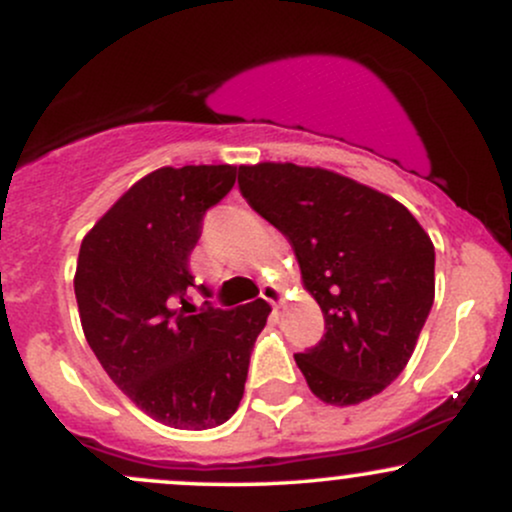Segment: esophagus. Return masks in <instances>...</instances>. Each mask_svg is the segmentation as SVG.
I'll return each instance as SVG.
<instances>
[{
  "label": "esophagus",
  "instance_id": "1",
  "mask_svg": "<svg viewBox=\"0 0 512 512\" xmlns=\"http://www.w3.org/2000/svg\"><path fill=\"white\" fill-rule=\"evenodd\" d=\"M262 298L267 303H272L274 308H279L281 301H284V293H281V289L276 284H262Z\"/></svg>",
  "mask_w": 512,
  "mask_h": 512
}]
</instances>
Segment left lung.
Here are the masks:
<instances>
[{
	"instance_id": "8db88e82",
	"label": "left lung",
	"mask_w": 512,
	"mask_h": 512,
	"mask_svg": "<svg viewBox=\"0 0 512 512\" xmlns=\"http://www.w3.org/2000/svg\"><path fill=\"white\" fill-rule=\"evenodd\" d=\"M243 197L284 233L325 337L296 354L310 392L334 407L380 395L402 373L436 296V250L397 199L327 168H238Z\"/></svg>"
}]
</instances>
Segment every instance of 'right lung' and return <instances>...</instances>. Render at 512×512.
Instances as JSON below:
<instances>
[{"label":"right lung","instance_id":"add662e5","mask_svg":"<svg viewBox=\"0 0 512 512\" xmlns=\"http://www.w3.org/2000/svg\"><path fill=\"white\" fill-rule=\"evenodd\" d=\"M236 170L166 166L144 175L86 233L76 262L81 327L103 370L144 414L182 431L236 414L250 351L272 313L262 298L199 313L187 303L202 219L231 192Z\"/></svg>","mask_w":512,"mask_h":512}]
</instances>
